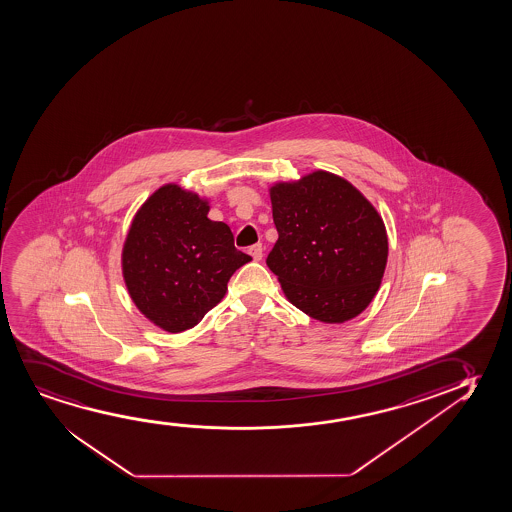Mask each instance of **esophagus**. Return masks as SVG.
I'll return each mask as SVG.
<instances>
[{
    "label": "esophagus",
    "instance_id": "obj_1",
    "mask_svg": "<svg viewBox=\"0 0 512 512\" xmlns=\"http://www.w3.org/2000/svg\"><path fill=\"white\" fill-rule=\"evenodd\" d=\"M247 253L253 256L254 261H259V259L263 258V246L261 244H254V246L249 247Z\"/></svg>",
    "mask_w": 512,
    "mask_h": 512
}]
</instances>
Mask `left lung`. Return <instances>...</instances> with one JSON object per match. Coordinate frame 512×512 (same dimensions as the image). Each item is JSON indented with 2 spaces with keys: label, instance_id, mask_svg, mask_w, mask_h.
<instances>
[{
  "label": "left lung",
  "instance_id": "8db88e82",
  "mask_svg": "<svg viewBox=\"0 0 512 512\" xmlns=\"http://www.w3.org/2000/svg\"><path fill=\"white\" fill-rule=\"evenodd\" d=\"M279 240L266 265L292 305L325 324L360 315L388 261L384 221L341 176L315 171L270 188Z\"/></svg>",
  "mask_w": 512,
  "mask_h": 512
}]
</instances>
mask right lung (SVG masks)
Returning <instances> with one entry per match:
<instances>
[{
	"instance_id": "1",
	"label": "right lung",
	"mask_w": 512,
	"mask_h": 512,
	"mask_svg": "<svg viewBox=\"0 0 512 512\" xmlns=\"http://www.w3.org/2000/svg\"><path fill=\"white\" fill-rule=\"evenodd\" d=\"M209 202L175 183L150 195L123 247V277L152 324L183 332L218 305L235 270L251 261L227 223L207 218Z\"/></svg>"
}]
</instances>
